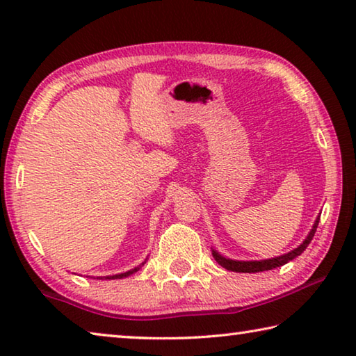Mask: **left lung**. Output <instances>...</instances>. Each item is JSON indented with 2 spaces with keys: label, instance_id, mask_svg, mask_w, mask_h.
Instances as JSON below:
<instances>
[{
  "label": "left lung",
  "instance_id": "obj_1",
  "mask_svg": "<svg viewBox=\"0 0 356 356\" xmlns=\"http://www.w3.org/2000/svg\"><path fill=\"white\" fill-rule=\"evenodd\" d=\"M318 220L321 216H317L314 225H312V229L308 234V237L303 240V243L298 245L297 248L286 252V254L278 256V257H272V259H264V261H234V259H227L225 256H221L218 251L212 250V256L215 257V261L218 262L221 267H225L226 270H231V272H237V273H257V272H265V270H273L276 267H281V265L287 264L289 261H292L297 256H300L308 245L311 243L312 237H314L316 229L318 225Z\"/></svg>",
  "mask_w": 356,
  "mask_h": 356
}]
</instances>
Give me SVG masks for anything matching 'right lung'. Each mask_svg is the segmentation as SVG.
Instances as JSON below:
<instances>
[{
	"label": "right lung",
	"instance_id": "add662e5",
	"mask_svg": "<svg viewBox=\"0 0 356 356\" xmlns=\"http://www.w3.org/2000/svg\"><path fill=\"white\" fill-rule=\"evenodd\" d=\"M144 264H146V261H144L141 265H144ZM141 265H138V267L131 268V270H129V272H125V273L110 275V276H97V280H122V278H127V276H130V275H134L135 272H138V270L141 268Z\"/></svg>",
	"mask_w": 356,
	"mask_h": 356
}]
</instances>
